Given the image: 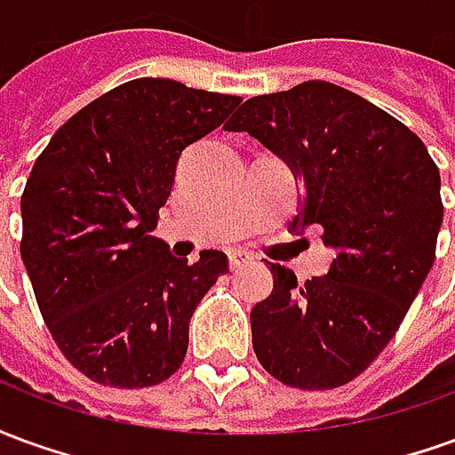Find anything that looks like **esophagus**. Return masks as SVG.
Returning a JSON list of instances; mask_svg holds the SVG:
<instances>
[{"mask_svg":"<svg viewBox=\"0 0 455 455\" xmlns=\"http://www.w3.org/2000/svg\"><path fill=\"white\" fill-rule=\"evenodd\" d=\"M248 263H253V256L246 253V251H234V253H228V267H231V270H238V267L248 266Z\"/></svg>","mask_w":455,"mask_h":455,"instance_id":"esophagus-1","label":"esophagus"}]
</instances>
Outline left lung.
I'll list each match as a JSON object with an SVG mask.
<instances>
[{"instance_id": "1", "label": "left lung", "mask_w": 455, "mask_h": 455, "mask_svg": "<svg viewBox=\"0 0 455 455\" xmlns=\"http://www.w3.org/2000/svg\"><path fill=\"white\" fill-rule=\"evenodd\" d=\"M224 129L285 160L305 188L292 228L319 224L336 251L305 285L267 263L273 292L251 309L253 351L290 387H341L392 341L434 266L439 168L402 121L322 80L251 97Z\"/></svg>"}]
</instances>
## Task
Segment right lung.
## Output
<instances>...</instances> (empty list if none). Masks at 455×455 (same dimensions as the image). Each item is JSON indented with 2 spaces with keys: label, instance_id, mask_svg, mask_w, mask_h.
I'll return each instance as SVG.
<instances>
[{
  "label": "right lung",
  "instance_id": "1",
  "mask_svg": "<svg viewBox=\"0 0 455 455\" xmlns=\"http://www.w3.org/2000/svg\"><path fill=\"white\" fill-rule=\"evenodd\" d=\"M241 97L139 77L55 131L21 195V258L48 331L75 368L109 387H150L178 371L189 319L228 273L150 236L182 150L224 124Z\"/></svg>",
  "mask_w": 455,
  "mask_h": 455
}]
</instances>
